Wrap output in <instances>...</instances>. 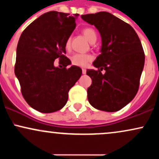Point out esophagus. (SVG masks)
Here are the masks:
<instances>
[{
  "label": "esophagus",
  "mask_w": 159,
  "mask_h": 159,
  "mask_svg": "<svg viewBox=\"0 0 159 159\" xmlns=\"http://www.w3.org/2000/svg\"><path fill=\"white\" fill-rule=\"evenodd\" d=\"M82 73H83L84 75H85L86 73H87V70H86L85 69H82Z\"/></svg>",
  "instance_id": "esophagus-1"
}]
</instances>
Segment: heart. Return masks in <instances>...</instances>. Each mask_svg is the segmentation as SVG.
I'll list each match as a JSON object with an SVG mask.
<instances>
[{"mask_svg": "<svg viewBox=\"0 0 159 159\" xmlns=\"http://www.w3.org/2000/svg\"><path fill=\"white\" fill-rule=\"evenodd\" d=\"M83 34L86 37V39L88 40L90 43L93 41L94 39H96V34L93 29L90 28V27L85 28L83 30ZM70 43L71 39L69 38L66 41V47H69L70 45ZM91 60H92V57L90 55L84 54H76L71 58V61H72V64L75 66H86Z\"/></svg>", "mask_w": 159, "mask_h": 159, "instance_id": "obj_1", "label": "heart"}]
</instances>
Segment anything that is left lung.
I'll list each match as a JSON object with an SVG mask.
<instances>
[{"instance_id": "8db88e82", "label": "left lung", "mask_w": 159, "mask_h": 159, "mask_svg": "<svg viewBox=\"0 0 159 159\" xmlns=\"http://www.w3.org/2000/svg\"><path fill=\"white\" fill-rule=\"evenodd\" d=\"M81 19L94 25L102 39L101 54L93 63L98 70H87L92 79L87 98L98 110L115 112L138 93L145 61L141 43L132 26L110 12L82 15Z\"/></svg>"}]
</instances>
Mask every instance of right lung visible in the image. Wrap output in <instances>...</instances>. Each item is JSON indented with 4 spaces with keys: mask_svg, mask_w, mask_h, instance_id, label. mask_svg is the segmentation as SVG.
<instances>
[{
    "mask_svg": "<svg viewBox=\"0 0 159 159\" xmlns=\"http://www.w3.org/2000/svg\"><path fill=\"white\" fill-rule=\"evenodd\" d=\"M75 26L74 16L50 11L29 25L20 36L15 75L25 101L39 112H55L64 107L69 90L81 76L80 67L66 68L72 63L64 55L66 44ZM58 57L63 68L53 64Z\"/></svg>",
    "mask_w": 159,
    "mask_h": 159,
    "instance_id": "obj_1",
    "label": "right lung"
}]
</instances>
